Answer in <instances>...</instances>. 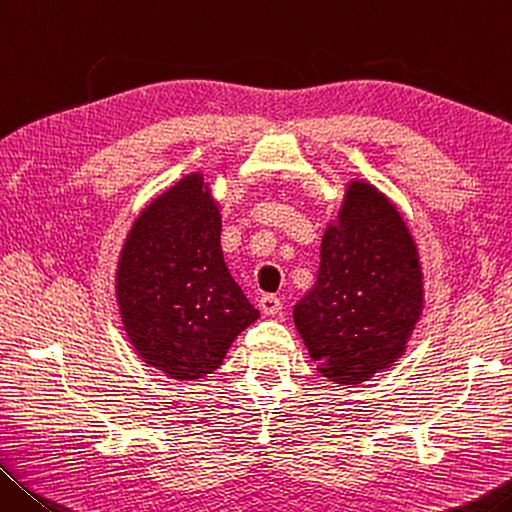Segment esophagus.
Masks as SVG:
<instances>
[{"label":"esophagus","instance_id":"1","mask_svg":"<svg viewBox=\"0 0 512 512\" xmlns=\"http://www.w3.org/2000/svg\"><path fill=\"white\" fill-rule=\"evenodd\" d=\"M258 306H261L263 315H276L281 311V299L274 297V295H263L261 299H258Z\"/></svg>","mask_w":512,"mask_h":512}]
</instances>
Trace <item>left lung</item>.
Segmentation results:
<instances>
[{
	"label": "left lung",
	"mask_w": 512,
	"mask_h": 512,
	"mask_svg": "<svg viewBox=\"0 0 512 512\" xmlns=\"http://www.w3.org/2000/svg\"><path fill=\"white\" fill-rule=\"evenodd\" d=\"M424 311L417 242L385 192L349 179L326 224L320 272L292 317L317 372L358 385L406 354Z\"/></svg>",
	"instance_id": "left-lung-1"
}]
</instances>
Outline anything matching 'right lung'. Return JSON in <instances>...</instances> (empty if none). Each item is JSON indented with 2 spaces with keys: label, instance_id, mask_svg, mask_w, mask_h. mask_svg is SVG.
Here are the masks:
<instances>
[{
  "label": "right lung",
  "instance_id": "1",
  "mask_svg": "<svg viewBox=\"0 0 512 512\" xmlns=\"http://www.w3.org/2000/svg\"><path fill=\"white\" fill-rule=\"evenodd\" d=\"M222 213L201 172L142 208L117 258L115 299L131 347L174 381L213 374L258 311L224 263Z\"/></svg>",
  "mask_w": 512,
  "mask_h": 512
}]
</instances>
